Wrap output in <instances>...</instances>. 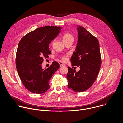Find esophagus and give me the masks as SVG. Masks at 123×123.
<instances>
[{
	"instance_id": "1",
	"label": "esophagus",
	"mask_w": 123,
	"mask_h": 123,
	"mask_svg": "<svg viewBox=\"0 0 123 123\" xmlns=\"http://www.w3.org/2000/svg\"><path fill=\"white\" fill-rule=\"evenodd\" d=\"M59 64H60V67H62V66H65V64L63 63H62V62H59Z\"/></svg>"
}]
</instances>
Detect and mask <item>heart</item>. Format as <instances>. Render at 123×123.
<instances>
[{"mask_svg":"<svg viewBox=\"0 0 123 123\" xmlns=\"http://www.w3.org/2000/svg\"><path fill=\"white\" fill-rule=\"evenodd\" d=\"M73 38V37L70 33H66L64 34V35L62 36V40L64 42H65L66 41H67L69 39H70L71 38ZM66 60V57H63V60L65 61Z\"/></svg>","mask_w":123,"mask_h":123,"instance_id":"heart-1","label":"heart"}]
</instances>
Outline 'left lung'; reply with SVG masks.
I'll list each match as a JSON object with an SVG mask.
<instances>
[{
  "mask_svg": "<svg viewBox=\"0 0 123 123\" xmlns=\"http://www.w3.org/2000/svg\"><path fill=\"white\" fill-rule=\"evenodd\" d=\"M78 41L71 58L72 66H79L78 72L68 67V87L74 92H83L94 83L101 64L98 39L85 28L77 25Z\"/></svg>",
  "mask_w": 123,
  "mask_h": 123,
  "instance_id": "1",
  "label": "left lung"
}]
</instances>
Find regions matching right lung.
I'll return each mask as SVG.
<instances>
[{"label":"right lung","mask_w":123,"mask_h":123,"mask_svg":"<svg viewBox=\"0 0 123 123\" xmlns=\"http://www.w3.org/2000/svg\"><path fill=\"white\" fill-rule=\"evenodd\" d=\"M62 27H39L25 35L20 41L16 52V69L21 80L31 92L40 94L50 87L49 81L60 68L57 62L43 69V58L51 51L49 45L59 34Z\"/></svg>","instance_id":"obj_1"}]
</instances>
